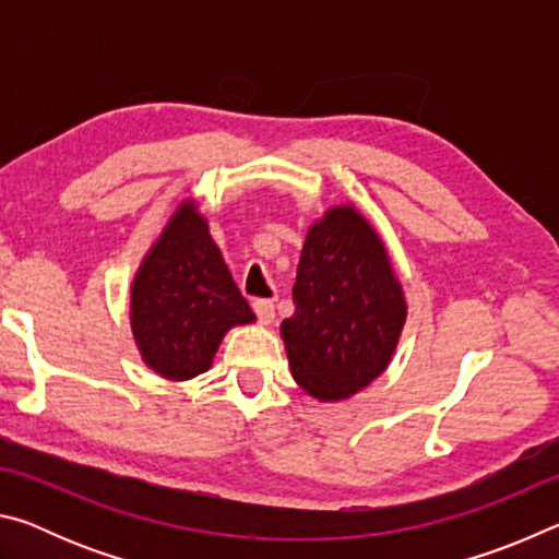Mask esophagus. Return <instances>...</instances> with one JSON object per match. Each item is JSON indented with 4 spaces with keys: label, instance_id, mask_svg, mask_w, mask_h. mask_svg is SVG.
I'll return each instance as SVG.
<instances>
[{
    "label": "esophagus",
    "instance_id": "1",
    "mask_svg": "<svg viewBox=\"0 0 559 559\" xmlns=\"http://www.w3.org/2000/svg\"><path fill=\"white\" fill-rule=\"evenodd\" d=\"M253 313H257L261 325H271L276 318V306L271 300H253Z\"/></svg>",
    "mask_w": 559,
    "mask_h": 559
}]
</instances>
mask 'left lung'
Listing matches in <instances>:
<instances>
[{
	"label": "left lung",
	"mask_w": 559,
	"mask_h": 559,
	"mask_svg": "<svg viewBox=\"0 0 559 559\" xmlns=\"http://www.w3.org/2000/svg\"><path fill=\"white\" fill-rule=\"evenodd\" d=\"M281 323L293 380L318 402L362 392L392 362L406 323L404 288L382 236L353 204L310 224Z\"/></svg>",
	"instance_id": "left-lung-1"
}]
</instances>
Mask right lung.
Segmentation results:
<instances>
[{"label": "right lung", "mask_w": 559, "mask_h": 559, "mask_svg": "<svg viewBox=\"0 0 559 559\" xmlns=\"http://www.w3.org/2000/svg\"><path fill=\"white\" fill-rule=\"evenodd\" d=\"M257 320L236 288L194 200L177 206L130 286V328L140 357L159 377L206 372L224 335Z\"/></svg>", "instance_id": "add662e5"}]
</instances>
